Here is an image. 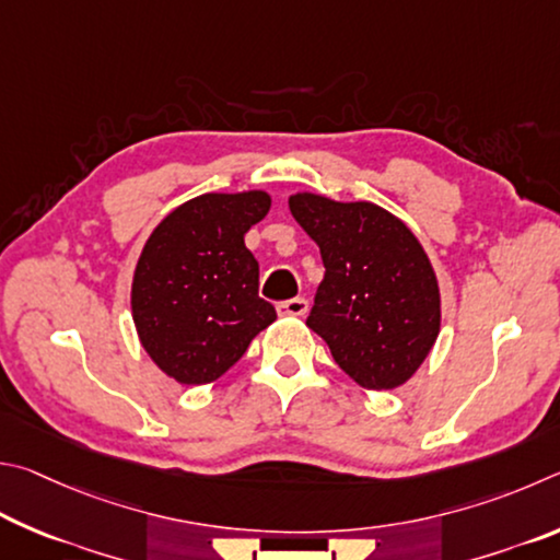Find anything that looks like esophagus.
Segmentation results:
<instances>
[{
  "instance_id": "esophagus-1",
  "label": "esophagus",
  "mask_w": 560,
  "mask_h": 560,
  "mask_svg": "<svg viewBox=\"0 0 560 560\" xmlns=\"http://www.w3.org/2000/svg\"><path fill=\"white\" fill-rule=\"evenodd\" d=\"M307 310H310L307 300H302V298H295V300L282 302V305L278 307L280 315H288V317H305V315H307Z\"/></svg>"
}]
</instances>
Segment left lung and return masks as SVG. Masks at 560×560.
Listing matches in <instances>:
<instances>
[{"label":"left lung","instance_id":"1","mask_svg":"<svg viewBox=\"0 0 560 560\" xmlns=\"http://www.w3.org/2000/svg\"><path fill=\"white\" fill-rule=\"evenodd\" d=\"M290 211L319 245L325 280L307 327L366 390L404 386L440 335V285L408 225L371 201L298 191Z\"/></svg>","mask_w":560,"mask_h":560}]
</instances>
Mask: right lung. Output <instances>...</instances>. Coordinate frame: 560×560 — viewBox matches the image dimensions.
Returning <instances> with one entry per match:
<instances>
[{"instance_id":"obj_1","label":"right lung","mask_w":560,"mask_h":560,"mask_svg":"<svg viewBox=\"0 0 560 560\" xmlns=\"http://www.w3.org/2000/svg\"><path fill=\"white\" fill-rule=\"evenodd\" d=\"M270 203L262 189L201 194L147 238L132 275V322L147 357L176 384H211L278 319L258 298V260L243 241Z\"/></svg>"}]
</instances>
